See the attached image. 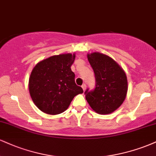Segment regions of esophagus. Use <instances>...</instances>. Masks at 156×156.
I'll use <instances>...</instances> for the list:
<instances>
[{
  "instance_id": "esophagus-1",
  "label": "esophagus",
  "mask_w": 156,
  "mask_h": 156,
  "mask_svg": "<svg viewBox=\"0 0 156 156\" xmlns=\"http://www.w3.org/2000/svg\"><path fill=\"white\" fill-rule=\"evenodd\" d=\"M81 87H82V89H83V90L85 91L86 90V88H87V85H86L85 83H83V85L81 86Z\"/></svg>"
}]
</instances>
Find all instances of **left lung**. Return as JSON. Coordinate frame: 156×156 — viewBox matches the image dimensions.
<instances>
[{"mask_svg": "<svg viewBox=\"0 0 156 156\" xmlns=\"http://www.w3.org/2000/svg\"><path fill=\"white\" fill-rule=\"evenodd\" d=\"M95 77V88L85 91L86 99L94 112L108 114L119 108L128 91L126 75L108 55L100 53L87 55Z\"/></svg>", "mask_w": 156, "mask_h": 156, "instance_id": "8db88e82", "label": "left lung"}]
</instances>
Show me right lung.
Returning a JSON list of instances; mask_svg holds the SVG:
<instances>
[{"mask_svg":"<svg viewBox=\"0 0 156 156\" xmlns=\"http://www.w3.org/2000/svg\"><path fill=\"white\" fill-rule=\"evenodd\" d=\"M75 54L53 55L39 62L32 70L28 88L37 108L48 114H58L67 110L83 89L76 85L71 65Z\"/></svg>","mask_w":156,"mask_h":156,"instance_id":"1","label":"right lung"}]
</instances>
